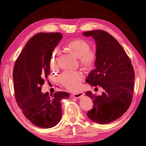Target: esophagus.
I'll use <instances>...</instances> for the list:
<instances>
[{"label": "esophagus", "instance_id": "esophagus-1", "mask_svg": "<svg viewBox=\"0 0 146 146\" xmlns=\"http://www.w3.org/2000/svg\"><path fill=\"white\" fill-rule=\"evenodd\" d=\"M84 94V92H77V93L76 94H74L73 95H72V98H81V97H82Z\"/></svg>", "mask_w": 146, "mask_h": 146}]
</instances>
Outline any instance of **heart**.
<instances>
[{
	"label": "heart",
	"instance_id": "1",
	"mask_svg": "<svg viewBox=\"0 0 146 146\" xmlns=\"http://www.w3.org/2000/svg\"><path fill=\"white\" fill-rule=\"evenodd\" d=\"M66 47L78 57V62L82 67L86 70L93 67L97 58L94 50L91 49L90 44L85 39H76L66 44ZM59 52L58 48H55L50 60V66L55 68L56 66V56ZM83 74L80 71H66L61 76L60 79L63 86L70 91L77 90L80 85Z\"/></svg>",
	"mask_w": 146,
	"mask_h": 146
}]
</instances>
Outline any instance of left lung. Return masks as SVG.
Returning <instances> with one entry per match:
<instances>
[{
	"label": "left lung",
	"mask_w": 146,
	"mask_h": 146,
	"mask_svg": "<svg viewBox=\"0 0 146 146\" xmlns=\"http://www.w3.org/2000/svg\"><path fill=\"white\" fill-rule=\"evenodd\" d=\"M83 35L93 37L97 46L96 69L90 72L86 82L92 86H100L104 90L101 96L86 92L93 102L87 116L95 122L108 123L122 116L131 103L135 83L133 67L123 47L107 32L96 30Z\"/></svg>",
	"instance_id": "1"
}]
</instances>
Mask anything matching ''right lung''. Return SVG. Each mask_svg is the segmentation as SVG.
I'll return each instance as SVG.
<instances>
[{
    "mask_svg": "<svg viewBox=\"0 0 146 146\" xmlns=\"http://www.w3.org/2000/svg\"><path fill=\"white\" fill-rule=\"evenodd\" d=\"M61 33H39L26 44L16 61L13 72L16 101L25 117L37 127L51 128L61 118V100L67 92L43 94L41 88L50 73V63Z\"/></svg>",
    "mask_w": 146,
    "mask_h": 146,
    "instance_id": "right-lung-1",
    "label": "right lung"
}]
</instances>
